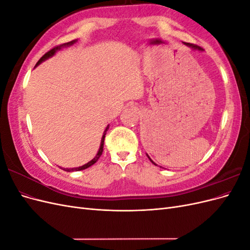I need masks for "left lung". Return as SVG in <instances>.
Here are the masks:
<instances>
[{
  "mask_svg": "<svg viewBox=\"0 0 250 250\" xmlns=\"http://www.w3.org/2000/svg\"><path fill=\"white\" fill-rule=\"evenodd\" d=\"M187 47H188V48H191V49H193V50H198V51H202V48L201 47H199V46H197V44H194V43H190V42H184ZM147 156H148V158L150 160V162L152 163L153 165H155V166H157L152 160H151L150 158V156L147 154Z\"/></svg>",
  "mask_w": 250,
  "mask_h": 250,
  "instance_id": "left-lung-1",
  "label": "left lung"
}]
</instances>
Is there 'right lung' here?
Listing matches in <instances>:
<instances>
[{
	"label": "right lung",
	"mask_w": 250,
	"mask_h": 250,
	"mask_svg": "<svg viewBox=\"0 0 250 250\" xmlns=\"http://www.w3.org/2000/svg\"><path fill=\"white\" fill-rule=\"evenodd\" d=\"M77 41L75 40V41H72V42H65V43H62V44H60V46H57V47H54L53 49H51L49 52H47L46 54H44L39 62H37V63H36V65H39L40 63H42V62H44V60L46 59H48V58H50V57H52L53 55L55 54V53L58 51V50H60L62 48H63V47H69V46H72V44H74L75 42H76ZM107 129H108V126L106 127V129H105V131L103 132V135H102V139H101V144H100V148H99V150H98V153L96 154V156L93 158L92 161L90 162H88L87 164H85V165H83V166H81V167H78V168H71V169H63L64 171H66V172H74V171H80V170H84V169H86V168H88V167H90V166H93L98 160H99V157L101 156V154H102V152H103V145H104V139H105V134H106V131H107Z\"/></svg>",
	"instance_id": "1"
}]
</instances>
